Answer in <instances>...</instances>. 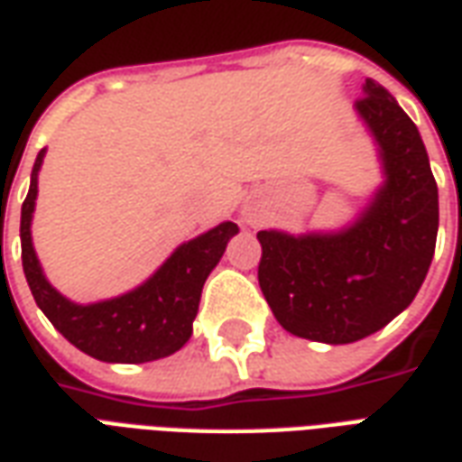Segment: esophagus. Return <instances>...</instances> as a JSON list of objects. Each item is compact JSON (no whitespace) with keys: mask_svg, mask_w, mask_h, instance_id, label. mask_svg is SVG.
Wrapping results in <instances>:
<instances>
[{"mask_svg":"<svg viewBox=\"0 0 462 462\" xmlns=\"http://www.w3.org/2000/svg\"><path fill=\"white\" fill-rule=\"evenodd\" d=\"M245 221H248V224H255V214H245Z\"/></svg>","mask_w":462,"mask_h":462,"instance_id":"esophagus-1","label":"esophagus"}]
</instances>
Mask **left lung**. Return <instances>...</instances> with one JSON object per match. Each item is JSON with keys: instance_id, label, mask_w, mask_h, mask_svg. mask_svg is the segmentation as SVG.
<instances>
[{"instance_id": "1", "label": "left lung", "mask_w": 462, "mask_h": 462, "mask_svg": "<svg viewBox=\"0 0 462 462\" xmlns=\"http://www.w3.org/2000/svg\"><path fill=\"white\" fill-rule=\"evenodd\" d=\"M355 103L374 137L383 181L337 231H258V282L291 335L349 345L386 328L426 281L439 236V187L419 127L366 79Z\"/></svg>"}]
</instances>
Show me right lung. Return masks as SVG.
<instances>
[{
	"instance_id": "add662e5",
	"label": "right lung",
	"mask_w": 462,
	"mask_h": 462,
	"mask_svg": "<svg viewBox=\"0 0 462 462\" xmlns=\"http://www.w3.org/2000/svg\"><path fill=\"white\" fill-rule=\"evenodd\" d=\"M46 150L36 154L29 194L22 204V265L36 305L70 345L110 365H143L174 355L191 337L201 288L217 268L226 244L238 234L224 221L207 234L174 248V254L134 291L100 302L69 300L46 281L32 244V218L39 194V170Z\"/></svg>"
}]
</instances>
